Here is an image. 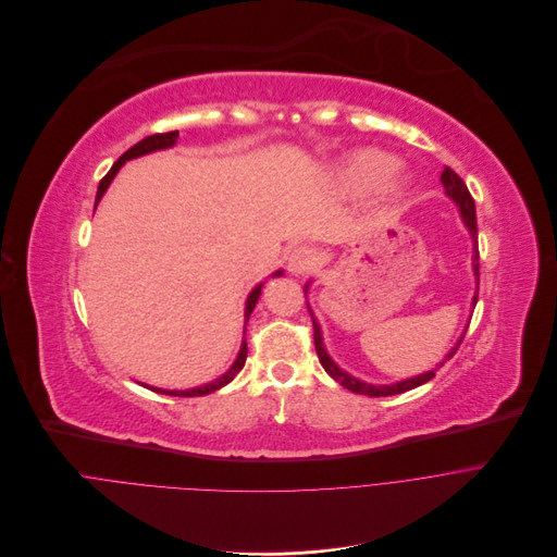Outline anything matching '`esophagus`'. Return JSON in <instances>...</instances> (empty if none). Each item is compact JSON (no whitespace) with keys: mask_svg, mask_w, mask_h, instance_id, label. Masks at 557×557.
<instances>
[{"mask_svg":"<svg viewBox=\"0 0 557 557\" xmlns=\"http://www.w3.org/2000/svg\"><path fill=\"white\" fill-rule=\"evenodd\" d=\"M318 263H320L318 252H315L313 248H309V246H298V248H294V250L289 252V257H287V268H289V272L296 274V276H302V274L313 272V270L318 268Z\"/></svg>","mask_w":557,"mask_h":557,"instance_id":"1","label":"esophagus"}]
</instances>
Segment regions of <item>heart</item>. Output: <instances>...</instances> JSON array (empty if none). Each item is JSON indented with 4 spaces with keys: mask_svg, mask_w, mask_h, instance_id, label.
<instances>
[{
    "mask_svg": "<svg viewBox=\"0 0 557 557\" xmlns=\"http://www.w3.org/2000/svg\"><path fill=\"white\" fill-rule=\"evenodd\" d=\"M395 160L380 151H360L349 158L343 166V182L351 190H369L375 186H384V190L395 193L401 188V182L393 177Z\"/></svg>",
    "mask_w": 557,
    "mask_h": 557,
    "instance_id": "heart-1",
    "label": "heart"
}]
</instances>
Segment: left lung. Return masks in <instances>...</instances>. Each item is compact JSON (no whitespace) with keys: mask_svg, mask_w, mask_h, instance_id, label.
<instances>
[{"mask_svg":"<svg viewBox=\"0 0 557 557\" xmlns=\"http://www.w3.org/2000/svg\"><path fill=\"white\" fill-rule=\"evenodd\" d=\"M441 184H443V188H446L448 197H453L455 203L459 206L461 216H463V221H466V226H468V231H470V235H472V239H474V244H476V208H474V197L470 195L466 182H463L453 169H446V171L441 173ZM472 261H474V272H476V276H479V248H476V246H474V257H472ZM474 305H476V296H474ZM309 313H311V311H309ZM311 322H313V345H315V354H318V360H320L322 369H324L333 380L341 382V386L349 388L351 393L369 395V397H388V395H399V393L412 391V388H417V386H421V384H425V382H430V380L434 377V371H436V369H434V371H428V373H423V375H417V377H412V380H404V382L391 384V386L364 384V382H360V380L347 375L343 369L336 367V362H333V360L329 358V354L324 351L322 336H320V326H318L313 313H311ZM461 341H463V338H461ZM461 341H459V345H461ZM459 345L448 354V358H453V356L457 354Z\"/></svg>","mask_w":557,"mask_h":557,"instance_id":"left-lung-1","label":"left lung"}]
</instances>
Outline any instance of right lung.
<instances>
[{
	"label": "right lung",
	"mask_w": 557,
	"mask_h": 557,
	"mask_svg": "<svg viewBox=\"0 0 557 557\" xmlns=\"http://www.w3.org/2000/svg\"><path fill=\"white\" fill-rule=\"evenodd\" d=\"M177 136H180L177 132H169V134H153V136H149V138L140 140L138 145H134L129 151H125V153L114 162V166L109 169V173L100 180V184H98V193H96V203L100 201V197L104 195L107 186L111 184V180L116 177L119 169H121L127 160H134V158H138V156L151 153V151L169 149V147H173V145L177 143ZM274 276H281V272H276ZM261 287H263V285H257V287L252 289V294L248 296V300H246V322H248V318H250V313H252V309H255V305H257V300H259V296H261ZM246 358H248V345H246V341H244V343H242V351H239V356H237L235 364H233L224 375H221L219 380H214V382H210V384H206V386L188 388V391H162V388H151V391H156V393H164V395H173V397H199V395H210V393H214L216 388L226 386L228 382H233V380H235V375L244 369Z\"/></svg>",
	"instance_id": "add662e5"
}]
</instances>
